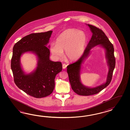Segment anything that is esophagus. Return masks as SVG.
I'll return each mask as SVG.
<instances>
[{"label":"esophagus","mask_w":130,"mask_h":130,"mask_svg":"<svg viewBox=\"0 0 130 130\" xmlns=\"http://www.w3.org/2000/svg\"><path fill=\"white\" fill-rule=\"evenodd\" d=\"M62 68H63V69H66V68H67V65H66L65 64H62Z\"/></svg>","instance_id":"obj_1"}]
</instances>
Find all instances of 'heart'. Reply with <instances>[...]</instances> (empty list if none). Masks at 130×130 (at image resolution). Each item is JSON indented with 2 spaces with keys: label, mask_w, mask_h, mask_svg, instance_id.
<instances>
[{
  "label": "heart",
  "mask_w": 130,
  "mask_h": 130,
  "mask_svg": "<svg viewBox=\"0 0 130 130\" xmlns=\"http://www.w3.org/2000/svg\"><path fill=\"white\" fill-rule=\"evenodd\" d=\"M88 42V38L84 32L77 29H68L63 31L56 40L52 44L50 50L57 59L62 57L63 51L68 59L77 60L83 56Z\"/></svg>",
  "instance_id": "heart-1"
}]
</instances>
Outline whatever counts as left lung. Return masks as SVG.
<instances>
[{"label":"left lung","mask_w":130,"mask_h":130,"mask_svg":"<svg viewBox=\"0 0 130 130\" xmlns=\"http://www.w3.org/2000/svg\"><path fill=\"white\" fill-rule=\"evenodd\" d=\"M92 33L91 40L87 46L83 56L76 62L67 66V72L71 87L76 93L79 95L89 96L97 94L109 85L112 79V73L115 66L114 47L102 30L90 24H87ZM98 45L103 48L106 52V57L109 71L105 83L95 87L85 86L80 80V72L82 64L88 56L91 50Z\"/></svg>","instance_id":"8db88e82"}]
</instances>
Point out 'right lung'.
<instances>
[{
    "mask_svg": "<svg viewBox=\"0 0 130 130\" xmlns=\"http://www.w3.org/2000/svg\"><path fill=\"white\" fill-rule=\"evenodd\" d=\"M52 33L50 30L32 33L20 39L13 48L11 68L14 82L20 90L36 98L51 94L55 87L56 76L62 70L60 62L50 59V51L47 46ZM27 52L33 53L37 59L36 69L29 74L23 71L20 62L21 56Z\"/></svg>",
    "mask_w": 130,
    "mask_h": 130,
    "instance_id": "obj_1",
    "label": "right lung"
}]
</instances>
